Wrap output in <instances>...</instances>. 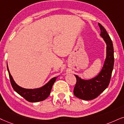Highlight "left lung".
Instances as JSON below:
<instances>
[{
	"instance_id": "8db88e82",
	"label": "left lung",
	"mask_w": 124,
	"mask_h": 124,
	"mask_svg": "<svg viewBox=\"0 0 124 124\" xmlns=\"http://www.w3.org/2000/svg\"><path fill=\"white\" fill-rule=\"evenodd\" d=\"M102 38L106 44V58L101 71L98 76L89 80L81 79L77 75V82L74 89V94L84 100H92L107 88L110 83L114 66V49L112 40L105 28L100 23Z\"/></svg>"
}]
</instances>
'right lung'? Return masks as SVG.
<instances>
[{
    "mask_svg": "<svg viewBox=\"0 0 124 124\" xmlns=\"http://www.w3.org/2000/svg\"><path fill=\"white\" fill-rule=\"evenodd\" d=\"M7 70L10 77L11 84L14 90L19 94L23 97L25 100L30 102L42 101L46 99L50 94L53 85L56 81L57 77H54L50 79L46 85L40 88L34 89H27L20 87L14 81L11 75L8 70L7 66Z\"/></svg>",
    "mask_w": 124,
    "mask_h": 124,
    "instance_id": "right-lung-1",
    "label": "right lung"
}]
</instances>
